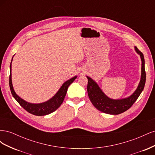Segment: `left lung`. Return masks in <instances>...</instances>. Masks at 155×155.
I'll list each match as a JSON object with an SVG mask.
<instances>
[{"label": "left lung", "mask_w": 155, "mask_h": 155, "mask_svg": "<svg viewBox=\"0 0 155 155\" xmlns=\"http://www.w3.org/2000/svg\"><path fill=\"white\" fill-rule=\"evenodd\" d=\"M134 50L140 57L142 61L141 77L138 85L134 92L129 96L121 99H112L108 97L98 85V84L89 76L88 79L87 92L90 100L97 110L109 114H119L128 110L137 101L140 94L143 90L146 75L145 71V60L143 54L137 46H134Z\"/></svg>", "instance_id": "8db88e82"}]
</instances>
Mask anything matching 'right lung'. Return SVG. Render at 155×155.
Here are the masks:
<instances>
[{
	"label": "right lung",
	"mask_w": 155,
	"mask_h": 155,
	"mask_svg": "<svg viewBox=\"0 0 155 155\" xmlns=\"http://www.w3.org/2000/svg\"><path fill=\"white\" fill-rule=\"evenodd\" d=\"M13 58L10 66V75L9 83H10L11 92L15 100L21 105L22 107L24 108L26 110L35 116L47 115L51 113V112H54L55 110H57L60 107V105L62 104V103L64 99V97L66 96L68 87L70 86V84L77 78L78 76H75L72 78L68 79V80L65 81L64 83H63L62 86L59 88L58 91L56 92L55 94L53 97H51L50 100L43 103H40V104H32V103L28 102L25 100H23L20 96H18L15 92V91H14L12 80V63L13 61Z\"/></svg>",
	"instance_id": "obj_1"
}]
</instances>
